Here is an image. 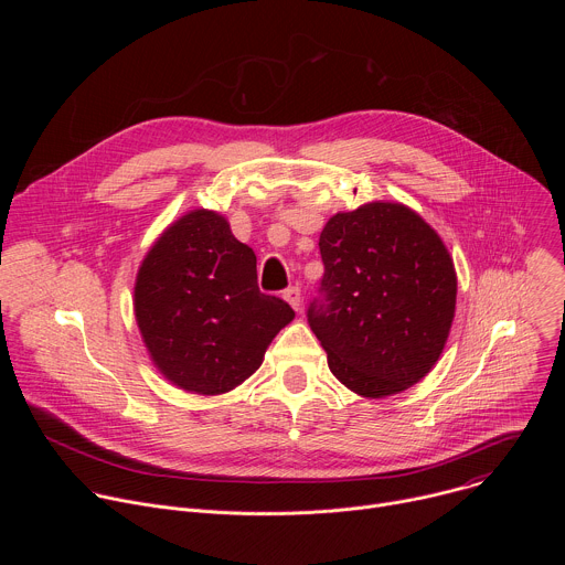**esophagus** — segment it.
Returning a JSON list of instances; mask_svg holds the SVG:
<instances>
[{
  "label": "esophagus",
  "mask_w": 565,
  "mask_h": 565,
  "mask_svg": "<svg viewBox=\"0 0 565 565\" xmlns=\"http://www.w3.org/2000/svg\"><path fill=\"white\" fill-rule=\"evenodd\" d=\"M284 299H286L295 310H299V308H301V288H299V286L286 288V290H284Z\"/></svg>",
  "instance_id": "esophagus-1"
}]
</instances>
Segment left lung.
Returning <instances> with one entry per match:
<instances>
[{
    "label": "left lung",
    "instance_id": "left-lung-1",
    "mask_svg": "<svg viewBox=\"0 0 565 565\" xmlns=\"http://www.w3.org/2000/svg\"><path fill=\"white\" fill-rule=\"evenodd\" d=\"M324 277L308 303L310 331L351 391L384 397L438 362L456 308L454 262L414 210L369 203L319 234Z\"/></svg>",
    "mask_w": 565,
    "mask_h": 565
}]
</instances>
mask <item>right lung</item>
<instances>
[{"mask_svg":"<svg viewBox=\"0 0 565 565\" xmlns=\"http://www.w3.org/2000/svg\"><path fill=\"white\" fill-rule=\"evenodd\" d=\"M134 308L145 347L170 382L216 395L250 377L295 310L257 286V257L223 216L194 210L147 253Z\"/></svg>","mask_w":565,"mask_h":565,"instance_id":"obj_1","label":"right lung"}]
</instances>
